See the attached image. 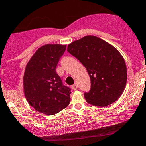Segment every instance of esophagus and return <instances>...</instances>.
I'll return each mask as SVG.
<instances>
[{"label": "esophagus", "mask_w": 146, "mask_h": 146, "mask_svg": "<svg viewBox=\"0 0 146 146\" xmlns=\"http://www.w3.org/2000/svg\"><path fill=\"white\" fill-rule=\"evenodd\" d=\"M72 90H77V89H78V85H77V83H75L74 84H73V85L72 86Z\"/></svg>", "instance_id": "34e87169"}]
</instances>
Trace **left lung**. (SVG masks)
<instances>
[{
  "instance_id": "1",
  "label": "left lung",
  "mask_w": 146,
  "mask_h": 146,
  "mask_svg": "<svg viewBox=\"0 0 146 146\" xmlns=\"http://www.w3.org/2000/svg\"><path fill=\"white\" fill-rule=\"evenodd\" d=\"M67 51L87 69L91 87L84 93L88 103L105 107L117 100L124 91L127 68L120 52L104 40L87 36L72 42Z\"/></svg>"
}]
</instances>
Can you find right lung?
<instances>
[{
	"label": "right lung",
	"instance_id": "right-lung-1",
	"mask_svg": "<svg viewBox=\"0 0 146 146\" xmlns=\"http://www.w3.org/2000/svg\"><path fill=\"white\" fill-rule=\"evenodd\" d=\"M66 46L47 44L38 48L28 62L23 77L26 100L34 109L54 115L70 102V87L64 85L56 68Z\"/></svg>",
	"mask_w": 146,
	"mask_h": 146
}]
</instances>
